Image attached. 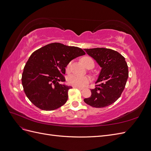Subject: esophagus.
Here are the masks:
<instances>
[{"instance_id":"obj_1","label":"esophagus","mask_w":151,"mask_h":151,"mask_svg":"<svg viewBox=\"0 0 151 151\" xmlns=\"http://www.w3.org/2000/svg\"><path fill=\"white\" fill-rule=\"evenodd\" d=\"M73 88H77V89H80V90H82V89H83V88H80V87H76V86H73Z\"/></svg>"}]
</instances>
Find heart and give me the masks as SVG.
I'll return each mask as SVG.
<instances>
[{
  "mask_svg": "<svg viewBox=\"0 0 151 151\" xmlns=\"http://www.w3.org/2000/svg\"><path fill=\"white\" fill-rule=\"evenodd\" d=\"M81 62L83 64L87 67L90 63H92L94 65V62L93 59L88 57H85L81 58ZM70 65V63H68L67 66V70H68ZM90 77L89 76H77V75H70L67 77V82L68 84H70L72 86H76V87H82L84 86L87 84H88L90 81Z\"/></svg>",
  "mask_w": 151,
  "mask_h": 151,
  "instance_id": "obj_1",
  "label": "heart"
}]
</instances>
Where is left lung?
I'll return each mask as SVG.
<instances>
[{
    "instance_id": "1",
    "label": "left lung",
    "mask_w": 151,
    "mask_h": 151,
    "mask_svg": "<svg viewBox=\"0 0 151 151\" xmlns=\"http://www.w3.org/2000/svg\"><path fill=\"white\" fill-rule=\"evenodd\" d=\"M90 57L101 67L96 83L91 89V96L84 102L94 108L109 106L120 97L129 77V69L125 59L115 50L105 48L84 49Z\"/></svg>"
}]
</instances>
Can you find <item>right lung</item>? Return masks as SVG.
<instances>
[{
    "mask_svg": "<svg viewBox=\"0 0 151 151\" xmlns=\"http://www.w3.org/2000/svg\"><path fill=\"white\" fill-rule=\"evenodd\" d=\"M80 48L53 43L36 50L24 67L22 84L26 96L36 107L46 111L64 104L72 87L61 84L65 67L72 60L84 55Z\"/></svg>",
    "mask_w": 151,
    "mask_h": 151,
    "instance_id": "add662e5",
    "label": "right lung"
}]
</instances>
